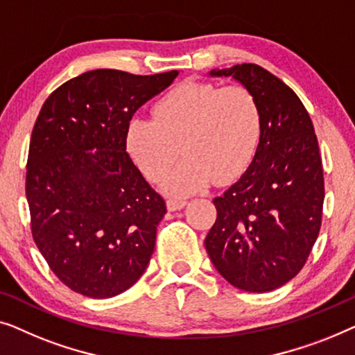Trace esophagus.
I'll list each match as a JSON object with an SVG mask.
<instances>
[{"label":"esophagus","instance_id":"34e87169","mask_svg":"<svg viewBox=\"0 0 355 355\" xmlns=\"http://www.w3.org/2000/svg\"><path fill=\"white\" fill-rule=\"evenodd\" d=\"M187 201H182V199H168L167 201V209L171 212H175V211H180V209H183L184 206H187Z\"/></svg>","mask_w":355,"mask_h":355}]
</instances>
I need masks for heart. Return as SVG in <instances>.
I'll use <instances>...</instances> for the list:
<instances>
[{
  "label": "heart",
  "mask_w": 355,
  "mask_h": 355,
  "mask_svg": "<svg viewBox=\"0 0 355 355\" xmlns=\"http://www.w3.org/2000/svg\"><path fill=\"white\" fill-rule=\"evenodd\" d=\"M261 137V107L249 89L184 82L154 104V117L128 122L127 149L143 175L157 182L177 161L182 144L187 159L162 187L187 196L206 189L214 180L227 184L243 175Z\"/></svg>",
  "instance_id": "heart-1"
}]
</instances>
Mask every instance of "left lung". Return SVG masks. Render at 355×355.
<instances>
[{
	"label": "left lung",
	"mask_w": 355,
	"mask_h": 355,
	"mask_svg": "<svg viewBox=\"0 0 355 355\" xmlns=\"http://www.w3.org/2000/svg\"><path fill=\"white\" fill-rule=\"evenodd\" d=\"M256 98L262 137L251 166L222 196L206 236L209 257L234 288L267 293L301 272L322 225V157L297 94L257 64L214 69Z\"/></svg>",
	"instance_id": "8db88e82"
}]
</instances>
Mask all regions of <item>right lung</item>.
<instances>
[{
  "label": "right lung",
  "mask_w": 355,
  "mask_h": 355,
  "mask_svg": "<svg viewBox=\"0 0 355 355\" xmlns=\"http://www.w3.org/2000/svg\"><path fill=\"white\" fill-rule=\"evenodd\" d=\"M178 71L96 69L49 94L30 138L26 194L35 244L78 294L117 296L146 270L166 201L127 153V127Z\"/></svg>",
  "instance_id": "obj_1"
}]
</instances>
